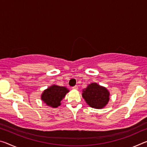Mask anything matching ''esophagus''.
Wrapping results in <instances>:
<instances>
[{
	"mask_svg": "<svg viewBox=\"0 0 147 147\" xmlns=\"http://www.w3.org/2000/svg\"><path fill=\"white\" fill-rule=\"evenodd\" d=\"M73 89H75V90H76V89H78V86H74V87H73Z\"/></svg>",
	"mask_w": 147,
	"mask_h": 147,
	"instance_id": "34e87169",
	"label": "esophagus"
}]
</instances>
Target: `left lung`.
I'll return each mask as SVG.
<instances>
[{
    "label": "left lung",
    "mask_w": 147,
    "mask_h": 147,
    "mask_svg": "<svg viewBox=\"0 0 147 147\" xmlns=\"http://www.w3.org/2000/svg\"><path fill=\"white\" fill-rule=\"evenodd\" d=\"M82 92L83 98L91 108L102 109L108 104L109 100V92L108 89L96 83L89 84Z\"/></svg>",
    "instance_id": "8db88e82"
}]
</instances>
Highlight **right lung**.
<instances>
[{"label":"right lung","instance_id":"right-lung-1","mask_svg":"<svg viewBox=\"0 0 147 147\" xmlns=\"http://www.w3.org/2000/svg\"><path fill=\"white\" fill-rule=\"evenodd\" d=\"M69 91V89L65 87L53 85L43 91L41 98L47 106L57 108L61 105V100Z\"/></svg>","mask_w":147,"mask_h":147}]
</instances>
